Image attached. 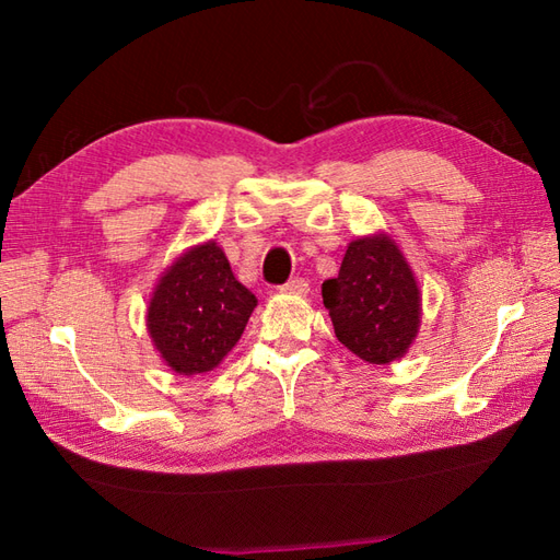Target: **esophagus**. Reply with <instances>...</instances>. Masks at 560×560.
I'll return each mask as SVG.
<instances>
[{
  "mask_svg": "<svg viewBox=\"0 0 560 560\" xmlns=\"http://www.w3.org/2000/svg\"><path fill=\"white\" fill-rule=\"evenodd\" d=\"M281 291H283V293H295V295H305L307 291H311V287H307V281H305V279H299V277H295V279H291V281L287 283V287H283Z\"/></svg>",
  "mask_w": 560,
  "mask_h": 560,
  "instance_id": "esophagus-1",
  "label": "esophagus"
}]
</instances>
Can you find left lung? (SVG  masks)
Listing matches in <instances>:
<instances>
[{"instance_id":"8db88e82","label":"left lung","mask_w":560,"mask_h":560,"mask_svg":"<svg viewBox=\"0 0 560 560\" xmlns=\"http://www.w3.org/2000/svg\"><path fill=\"white\" fill-rule=\"evenodd\" d=\"M323 301L337 339L365 363L401 359L419 335V283L385 233L349 243L339 277L323 283Z\"/></svg>"}]
</instances>
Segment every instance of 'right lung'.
<instances>
[{
    "label": "right lung",
    "instance_id": "add662e5",
    "mask_svg": "<svg viewBox=\"0 0 560 560\" xmlns=\"http://www.w3.org/2000/svg\"><path fill=\"white\" fill-rule=\"evenodd\" d=\"M255 305V293L233 277L223 249L209 241L163 271L151 293L147 329L175 373L199 375L235 347Z\"/></svg>",
    "mask_w": 560,
    "mask_h": 560
}]
</instances>
